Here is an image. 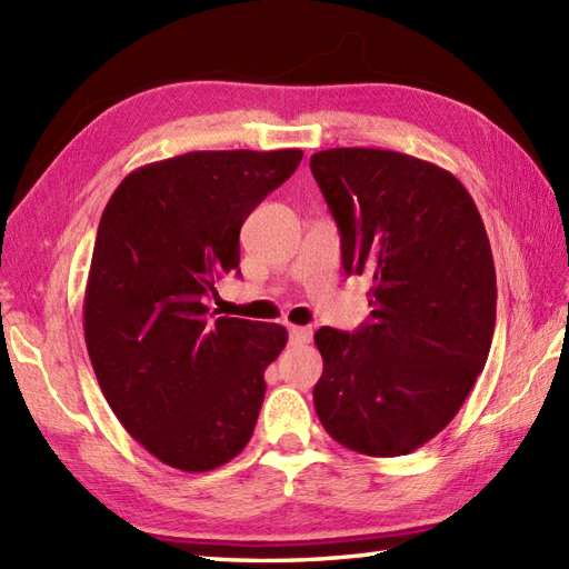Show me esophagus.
I'll list each match as a JSON object with an SVG mask.
<instances>
[{
    "label": "esophagus",
    "instance_id": "obj_1",
    "mask_svg": "<svg viewBox=\"0 0 569 569\" xmlns=\"http://www.w3.org/2000/svg\"><path fill=\"white\" fill-rule=\"evenodd\" d=\"M288 337H291V345H308L312 332L308 328H298V325H291V328H288Z\"/></svg>",
    "mask_w": 569,
    "mask_h": 569
}]
</instances>
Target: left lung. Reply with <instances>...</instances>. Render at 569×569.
Returning <instances> with one entry per match:
<instances>
[{"instance_id":"left-lung-1","label":"left lung","mask_w":569,"mask_h":569,"mask_svg":"<svg viewBox=\"0 0 569 569\" xmlns=\"http://www.w3.org/2000/svg\"><path fill=\"white\" fill-rule=\"evenodd\" d=\"M342 234L347 273H369V322L320 328L312 391L330 438L369 457L432 440L485 369L497 271L481 214L445 168L383 149L310 156Z\"/></svg>"}]
</instances>
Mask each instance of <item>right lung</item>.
<instances>
[{"mask_svg": "<svg viewBox=\"0 0 569 569\" xmlns=\"http://www.w3.org/2000/svg\"><path fill=\"white\" fill-rule=\"evenodd\" d=\"M303 151H190L131 171L112 192L84 286V345L107 403L163 465L210 471L244 450L276 322L208 316L239 269V229Z\"/></svg>", "mask_w": 569, "mask_h": 569, "instance_id": "add662e5", "label": "right lung"}]
</instances>
